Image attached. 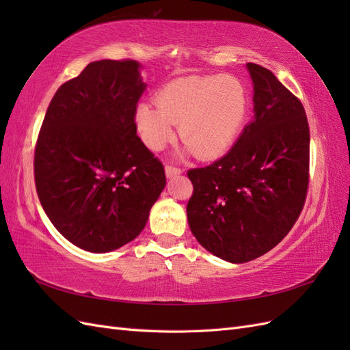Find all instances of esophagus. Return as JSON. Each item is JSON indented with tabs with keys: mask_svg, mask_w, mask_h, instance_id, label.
I'll list each match as a JSON object with an SVG mask.
<instances>
[{
	"mask_svg": "<svg viewBox=\"0 0 350 350\" xmlns=\"http://www.w3.org/2000/svg\"><path fill=\"white\" fill-rule=\"evenodd\" d=\"M165 172H166V176H174V175H179L183 171H181V167H178V166L166 165L165 166Z\"/></svg>",
	"mask_w": 350,
	"mask_h": 350,
	"instance_id": "34e87169",
	"label": "esophagus"
}]
</instances>
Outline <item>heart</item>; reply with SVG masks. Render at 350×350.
Returning a JSON list of instances; mask_svg holds the SVG:
<instances>
[{"mask_svg": "<svg viewBox=\"0 0 350 350\" xmlns=\"http://www.w3.org/2000/svg\"><path fill=\"white\" fill-rule=\"evenodd\" d=\"M157 102L140 103L135 124L146 146L161 150L175 135L198 159L224 154L239 134L245 120L248 98L234 76H189L167 83Z\"/></svg>", "mask_w": 350, "mask_h": 350, "instance_id": "heart-1", "label": "heart"}]
</instances>
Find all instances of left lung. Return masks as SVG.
Segmentation results:
<instances>
[{"label": "left lung", "instance_id": "obj_1", "mask_svg": "<svg viewBox=\"0 0 350 350\" xmlns=\"http://www.w3.org/2000/svg\"><path fill=\"white\" fill-rule=\"evenodd\" d=\"M247 67L256 116L224 157L187 172L193 235L229 262L276 247L298 220L310 183V126L301 100L270 70Z\"/></svg>", "mask_w": 350, "mask_h": 350}]
</instances>
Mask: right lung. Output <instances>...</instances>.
Segmentation results:
<instances>
[{"label":"right lung","mask_w":350,"mask_h":350,"mask_svg":"<svg viewBox=\"0 0 350 350\" xmlns=\"http://www.w3.org/2000/svg\"><path fill=\"white\" fill-rule=\"evenodd\" d=\"M146 84L134 59L94 61L52 98L35 147L42 207L59 234L90 252L139 237L166 185L165 167L137 135Z\"/></svg>","instance_id":"right-lung-1"}]
</instances>
